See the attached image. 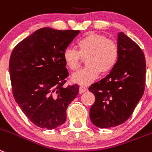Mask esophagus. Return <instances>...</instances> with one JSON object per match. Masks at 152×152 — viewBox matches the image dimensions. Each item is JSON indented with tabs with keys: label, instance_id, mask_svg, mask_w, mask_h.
I'll return each instance as SVG.
<instances>
[{
	"label": "esophagus",
	"instance_id": "34e87169",
	"mask_svg": "<svg viewBox=\"0 0 152 152\" xmlns=\"http://www.w3.org/2000/svg\"><path fill=\"white\" fill-rule=\"evenodd\" d=\"M88 91V88L86 87H85V86H80L79 87V93H83V92H86Z\"/></svg>",
	"mask_w": 152,
	"mask_h": 152
}]
</instances>
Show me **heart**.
Masks as SVG:
<instances>
[{
	"label": "heart",
	"mask_w": 152,
	"mask_h": 152,
	"mask_svg": "<svg viewBox=\"0 0 152 152\" xmlns=\"http://www.w3.org/2000/svg\"><path fill=\"white\" fill-rule=\"evenodd\" d=\"M79 52L68 47L63 52L66 66L76 71L80 67L83 58L87 66L72 76V80L79 85H89L103 74L110 73L118 60L119 49L117 43L106 39L103 35L89 33L77 42Z\"/></svg>",
	"instance_id": "b5f03b06"
}]
</instances>
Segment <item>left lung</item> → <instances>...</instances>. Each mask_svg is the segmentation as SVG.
<instances>
[{
  "mask_svg": "<svg viewBox=\"0 0 152 152\" xmlns=\"http://www.w3.org/2000/svg\"><path fill=\"white\" fill-rule=\"evenodd\" d=\"M118 60L104 79L88 90L95 96L90 118L100 128L116 127L134 113L145 90L146 64L140 46L123 32L118 34Z\"/></svg>",
  "mask_w": 152,
  "mask_h": 152,
  "instance_id": "1",
  "label": "left lung"
}]
</instances>
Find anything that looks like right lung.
<instances>
[{"label": "right lung", "mask_w": 152, "mask_h": 152, "mask_svg": "<svg viewBox=\"0 0 152 152\" xmlns=\"http://www.w3.org/2000/svg\"><path fill=\"white\" fill-rule=\"evenodd\" d=\"M74 30L42 28L17 44L10 58L15 102L32 123L52 130L65 122L66 108L79 86L64 87L69 76L63 52L79 34Z\"/></svg>", "instance_id": "obj_1"}]
</instances>
